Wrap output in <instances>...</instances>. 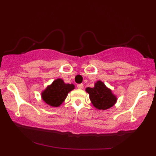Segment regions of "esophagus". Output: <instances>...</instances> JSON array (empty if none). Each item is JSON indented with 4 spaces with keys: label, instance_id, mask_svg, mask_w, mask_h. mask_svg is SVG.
Segmentation results:
<instances>
[{
    "label": "esophagus",
    "instance_id": "1",
    "mask_svg": "<svg viewBox=\"0 0 156 156\" xmlns=\"http://www.w3.org/2000/svg\"><path fill=\"white\" fill-rule=\"evenodd\" d=\"M83 87H84V85H83V84H77V88L78 89H83Z\"/></svg>",
    "mask_w": 156,
    "mask_h": 156
}]
</instances>
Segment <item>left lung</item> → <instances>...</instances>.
Here are the masks:
<instances>
[{
	"label": "left lung",
	"instance_id": "1",
	"mask_svg": "<svg viewBox=\"0 0 156 156\" xmlns=\"http://www.w3.org/2000/svg\"><path fill=\"white\" fill-rule=\"evenodd\" d=\"M86 91L89 93L93 106L98 109H108L114 105L117 100L111 89H108L101 81L95 83L94 88L87 87Z\"/></svg>",
	"mask_w": 156,
	"mask_h": 156
}]
</instances>
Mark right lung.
<instances>
[{
	"instance_id": "obj_1",
	"label": "right lung",
	"mask_w": 156,
	"mask_h": 156,
	"mask_svg": "<svg viewBox=\"0 0 156 156\" xmlns=\"http://www.w3.org/2000/svg\"><path fill=\"white\" fill-rule=\"evenodd\" d=\"M74 89V84H65L62 80L57 79L42 93V99L48 105L57 107L62 104L68 93Z\"/></svg>"
}]
</instances>
